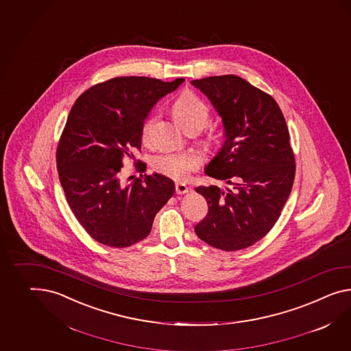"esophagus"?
<instances>
[{"mask_svg": "<svg viewBox=\"0 0 351 351\" xmlns=\"http://www.w3.org/2000/svg\"><path fill=\"white\" fill-rule=\"evenodd\" d=\"M189 189L184 184V183H177L176 184V193L177 195H184L189 192Z\"/></svg>", "mask_w": 351, "mask_h": 351, "instance_id": "obj_1", "label": "esophagus"}]
</instances>
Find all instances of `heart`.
<instances>
[{
  "label": "heart",
  "instance_id": "b5f03b06",
  "mask_svg": "<svg viewBox=\"0 0 351 351\" xmlns=\"http://www.w3.org/2000/svg\"><path fill=\"white\" fill-rule=\"evenodd\" d=\"M173 116L183 130L196 127L202 130L208 121V108L193 93H183L173 104ZM156 116L150 114L141 126V137L145 144L150 143ZM154 169L171 180H184L198 168L197 158L189 153L162 154L152 162Z\"/></svg>",
  "mask_w": 351,
  "mask_h": 351
}]
</instances>
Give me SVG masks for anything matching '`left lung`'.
<instances>
[{
    "label": "left lung",
    "mask_w": 351,
    "mask_h": 351,
    "mask_svg": "<svg viewBox=\"0 0 351 351\" xmlns=\"http://www.w3.org/2000/svg\"><path fill=\"white\" fill-rule=\"evenodd\" d=\"M224 126L225 141L207 164L208 177L233 189L199 186L208 213L196 226L201 241L221 251L251 247L278 221L295 177V158L282 112L267 93L234 75L191 81Z\"/></svg>",
    "instance_id": "8db88e82"
}]
</instances>
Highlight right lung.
<instances>
[{"mask_svg": "<svg viewBox=\"0 0 351 351\" xmlns=\"http://www.w3.org/2000/svg\"><path fill=\"white\" fill-rule=\"evenodd\" d=\"M183 81L114 77L91 86L72 106L57 147V171L73 215L97 242L125 248L143 241L173 196L174 182L159 173L141 174L126 186L119 176L125 155L141 149L149 112Z\"/></svg>", "mask_w": 351, "mask_h": 351, "instance_id": "add662e5", "label": "right lung"}]
</instances>
